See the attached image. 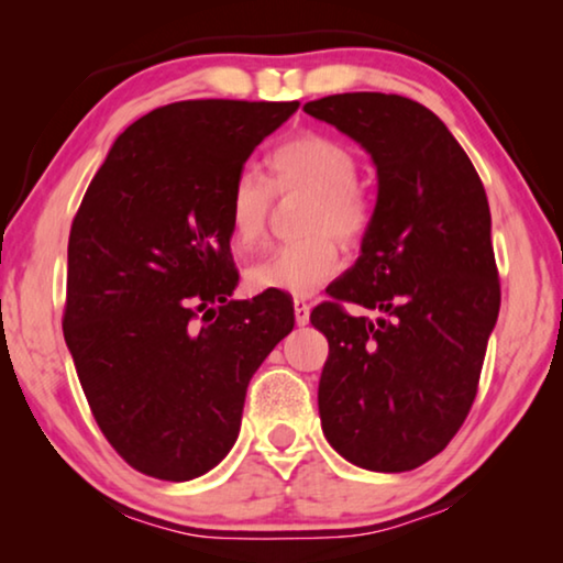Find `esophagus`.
I'll list each match as a JSON object with an SVG mask.
<instances>
[{"instance_id":"1","label":"esophagus","mask_w":563,"mask_h":563,"mask_svg":"<svg viewBox=\"0 0 563 563\" xmlns=\"http://www.w3.org/2000/svg\"><path fill=\"white\" fill-rule=\"evenodd\" d=\"M295 320L299 328H305L310 322V305L305 299H295Z\"/></svg>"}]
</instances>
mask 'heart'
I'll return each mask as SVG.
<instances>
[{
	"label": "heart",
	"mask_w": 563,
	"mask_h": 563,
	"mask_svg": "<svg viewBox=\"0 0 563 563\" xmlns=\"http://www.w3.org/2000/svg\"><path fill=\"white\" fill-rule=\"evenodd\" d=\"M272 186L282 197H310L302 241L284 245L249 266L245 279L256 291L310 297L341 272V249L356 245L372 228V199L356 184V156L335 137L299 133L268 156ZM274 192L264 176L245 168L228 195V235L238 256L264 243Z\"/></svg>",
	"instance_id": "heart-1"
}]
</instances>
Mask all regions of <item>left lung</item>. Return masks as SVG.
<instances>
[{
	"label": "left lung",
	"mask_w": 563,
	"mask_h": 563,
	"mask_svg": "<svg viewBox=\"0 0 563 563\" xmlns=\"http://www.w3.org/2000/svg\"><path fill=\"white\" fill-rule=\"evenodd\" d=\"M356 141L376 168L372 228L335 302L310 322L328 338L322 433L368 472H410L466 420L499 314L492 218L482 179L428 107L379 91L305 104ZM343 301L377 318L344 312Z\"/></svg>",
	"instance_id": "left-lung-1"
}]
</instances>
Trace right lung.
<instances>
[{"label": "right lung", "mask_w": 563, "mask_h": 563, "mask_svg": "<svg viewBox=\"0 0 563 563\" xmlns=\"http://www.w3.org/2000/svg\"><path fill=\"white\" fill-rule=\"evenodd\" d=\"M297 102L191 99L112 143L68 238L64 338L112 449L189 482L241 430L251 376L295 328L282 291L230 299L228 195Z\"/></svg>", "instance_id": "right-lung-1"}]
</instances>
